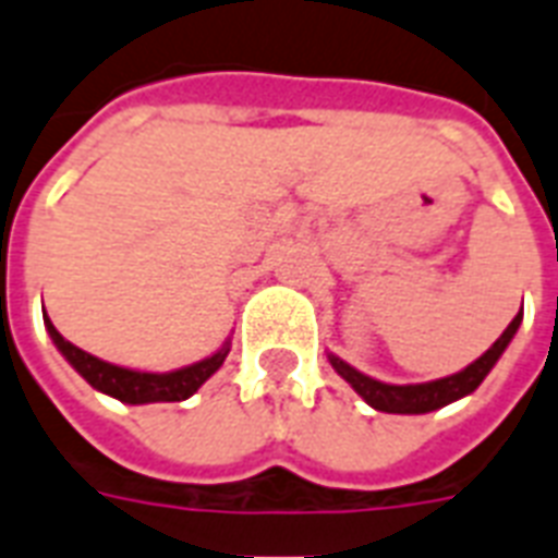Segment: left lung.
Listing matches in <instances>:
<instances>
[{"label":"left lung","mask_w":558,"mask_h":558,"mask_svg":"<svg viewBox=\"0 0 558 558\" xmlns=\"http://www.w3.org/2000/svg\"><path fill=\"white\" fill-rule=\"evenodd\" d=\"M523 320V308L514 314V320L506 326V332L497 338V341L485 350L480 359L473 364H468L464 371L453 376H444V379H433V383H421V385H388L379 383L374 376H364L362 371H355L350 364L338 359V355L329 353V364H332L335 371L341 379L353 385V391L362 397L364 403L374 405L376 412H388V414H426L435 412V409H441L447 403H456V400H462L471 391L480 388L485 376L492 374V367L497 364V359L502 355V350L509 347V341L518 332V326Z\"/></svg>","instance_id":"1"}]
</instances>
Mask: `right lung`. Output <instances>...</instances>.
<instances>
[{
	"instance_id": "add662e5",
	"label": "right lung",
	"mask_w": 558,
	"mask_h": 558,
	"mask_svg": "<svg viewBox=\"0 0 558 558\" xmlns=\"http://www.w3.org/2000/svg\"><path fill=\"white\" fill-rule=\"evenodd\" d=\"M44 324L52 343L61 350V355L73 364L78 374L85 376L87 383L94 385L96 391L108 393V397H114V400L129 405L179 403V400H187L191 393H196V388L208 376L220 371V364L226 362L229 347H232V343L226 341L215 355H208V359L196 364H187V367H179V371H170V374H144V371H129V367L102 362V359L78 350L75 343H70L64 335L58 332L49 317H44Z\"/></svg>"
}]
</instances>
